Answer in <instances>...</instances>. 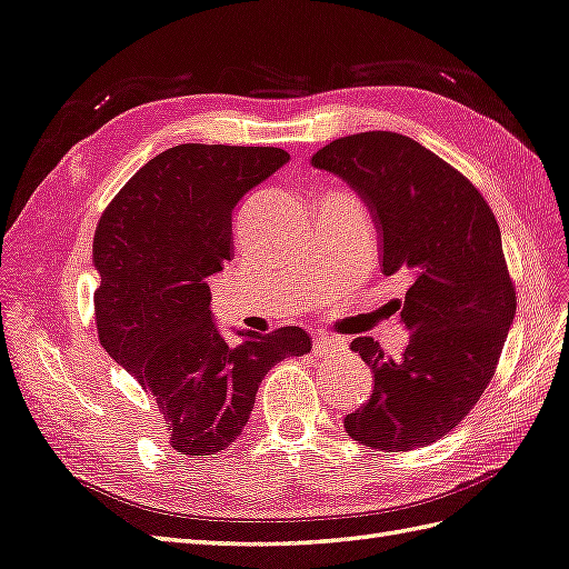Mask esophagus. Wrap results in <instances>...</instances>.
Masks as SVG:
<instances>
[{"instance_id":"esophagus-1","label":"esophagus","mask_w":569,"mask_h":569,"mask_svg":"<svg viewBox=\"0 0 569 569\" xmlns=\"http://www.w3.org/2000/svg\"><path fill=\"white\" fill-rule=\"evenodd\" d=\"M339 347H341V341L335 339V337H317L315 345H312V351H315L317 356H325V353H329V351H337Z\"/></svg>"}]
</instances>
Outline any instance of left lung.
Segmentation results:
<instances>
[{
    "label": "left lung",
    "mask_w": 569,
    "mask_h": 569,
    "mask_svg": "<svg viewBox=\"0 0 569 569\" xmlns=\"http://www.w3.org/2000/svg\"><path fill=\"white\" fill-rule=\"evenodd\" d=\"M312 164L351 183L376 213L382 273L412 279L398 302L412 332L400 359L382 353L373 337L351 341L376 386L345 429L388 453L429 446L490 386L517 315L497 218L468 177L392 130L332 140Z\"/></svg>",
    "instance_id": "8db88e82"
}]
</instances>
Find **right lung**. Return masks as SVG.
<instances>
[{"instance_id": "obj_1", "label": "right lung", "mask_w": 569, "mask_h": 569, "mask_svg": "<svg viewBox=\"0 0 569 569\" xmlns=\"http://www.w3.org/2000/svg\"><path fill=\"white\" fill-rule=\"evenodd\" d=\"M288 162L281 148L187 142L126 181L97 222L101 347L150 392L183 456H216L242 433L271 368L310 353L300 327L244 332L230 347L208 279L232 259V210Z\"/></svg>"}]
</instances>
